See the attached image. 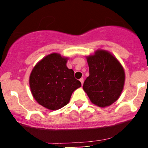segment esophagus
<instances>
[{"instance_id": "esophagus-1", "label": "esophagus", "mask_w": 148, "mask_h": 148, "mask_svg": "<svg viewBox=\"0 0 148 148\" xmlns=\"http://www.w3.org/2000/svg\"><path fill=\"white\" fill-rule=\"evenodd\" d=\"M80 81H81V84H84V79H83V78H81V79H80Z\"/></svg>"}]
</instances>
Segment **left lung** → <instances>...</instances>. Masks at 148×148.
<instances>
[{
	"label": "left lung",
	"instance_id": "obj_1",
	"mask_svg": "<svg viewBox=\"0 0 148 148\" xmlns=\"http://www.w3.org/2000/svg\"><path fill=\"white\" fill-rule=\"evenodd\" d=\"M89 74L83 88L93 103L100 107L118 99L125 84V72L119 61L106 51L99 50L87 58Z\"/></svg>",
	"mask_w": 148,
	"mask_h": 148
}]
</instances>
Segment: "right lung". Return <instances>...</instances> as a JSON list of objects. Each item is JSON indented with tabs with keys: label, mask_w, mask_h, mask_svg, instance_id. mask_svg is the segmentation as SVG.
I'll return each mask as SVG.
<instances>
[{
	"label": "right lung",
	"mask_w": 148,
	"mask_h": 148,
	"mask_svg": "<svg viewBox=\"0 0 148 148\" xmlns=\"http://www.w3.org/2000/svg\"><path fill=\"white\" fill-rule=\"evenodd\" d=\"M66 64L67 58L54 53L40 60L30 74L29 84L34 98L52 111L67 105L73 92L81 86Z\"/></svg>",
	"instance_id": "right-lung-1"
}]
</instances>
